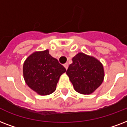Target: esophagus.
I'll list each match as a JSON object with an SVG mask.
<instances>
[{"mask_svg":"<svg viewBox=\"0 0 127 127\" xmlns=\"http://www.w3.org/2000/svg\"><path fill=\"white\" fill-rule=\"evenodd\" d=\"M64 65L65 68L66 69H67V68H68V66H69L68 64H67V63H66V64H65Z\"/></svg>","mask_w":127,"mask_h":127,"instance_id":"34e87169","label":"esophagus"}]
</instances>
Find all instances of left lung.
<instances>
[{"instance_id": "left-lung-1", "label": "left lung", "mask_w": 127, "mask_h": 127, "mask_svg": "<svg viewBox=\"0 0 127 127\" xmlns=\"http://www.w3.org/2000/svg\"><path fill=\"white\" fill-rule=\"evenodd\" d=\"M72 61L66 73L75 90L85 95L92 93L103 81V65L95 58L83 53L77 54Z\"/></svg>"}]
</instances>
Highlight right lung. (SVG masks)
<instances>
[{
	"instance_id": "add662e5",
	"label": "right lung",
	"mask_w": 127,
	"mask_h": 127,
	"mask_svg": "<svg viewBox=\"0 0 127 127\" xmlns=\"http://www.w3.org/2000/svg\"><path fill=\"white\" fill-rule=\"evenodd\" d=\"M65 71L58 60L50 55L48 50L33 53L23 65L24 78L26 84L41 95L54 92L59 78Z\"/></svg>"
}]
</instances>
